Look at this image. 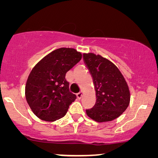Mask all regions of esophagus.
<instances>
[{"label": "esophagus", "instance_id": "esophagus-1", "mask_svg": "<svg viewBox=\"0 0 158 158\" xmlns=\"http://www.w3.org/2000/svg\"><path fill=\"white\" fill-rule=\"evenodd\" d=\"M83 97V91H82L81 92H80L78 94H77V97H78V99H82Z\"/></svg>", "mask_w": 158, "mask_h": 158}]
</instances>
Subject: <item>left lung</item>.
<instances>
[{
    "instance_id": "left-lung-1",
    "label": "left lung",
    "mask_w": 158,
    "mask_h": 158,
    "mask_svg": "<svg viewBox=\"0 0 158 158\" xmlns=\"http://www.w3.org/2000/svg\"><path fill=\"white\" fill-rule=\"evenodd\" d=\"M84 63L93 78L97 100L86 114L97 122H110L123 114L130 94L125 79L115 64L100 55L84 53Z\"/></svg>"
}]
</instances>
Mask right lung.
<instances>
[{
  "label": "right lung",
  "instance_id": "add662e5",
  "mask_svg": "<svg viewBox=\"0 0 158 158\" xmlns=\"http://www.w3.org/2000/svg\"><path fill=\"white\" fill-rule=\"evenodd\" d=\"M82 58L73 48H61L42 58L31 70L25 85V98L40 119L54 122L64 117L76 95L70 92L66 74Z\"/></svg>",
  "mask_w": 158,
  "mask_h": 158
}]
</instances>
